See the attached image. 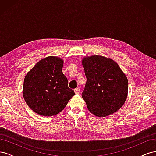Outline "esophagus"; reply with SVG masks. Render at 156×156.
Here are the masks:
<instances>
[{
	"label": "esophagus",
	"instance_id": "1",
	"mask_svg": "<svg viewBox=\"0 0 156 156\" xmlns=\"http://www.w3.org/2000/svg\"><path fill=\"white\" fill-rule=\"evenodd\" d=\"M74 92H75V93L76 94H78L80 92V88H75V89L74 90Z\"/></svg>",
	"mask_w": 156,
	"mask_h": 156
}]
</instances>
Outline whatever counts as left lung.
Here are the masks:
<instances>
[{
  "mask_svg": "<svg viewBox=\"0 0 156 156\" xmlns=\"http://www.w3.org/2000/svg\"><path fill=\"white\" fill-rule=\"evenodd\" d=\"M82 64L87 77L82 98L89 111L105 117L119 110L127 96L128 80L119 64L100 55L85 56Z\"/></svg>",
  "mask_w": 156,
  "mask_h": 156,
  "instance_id": "8db88e82",
  "label": "left lung"
}]
</instances>
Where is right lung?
Masks as SVG:
<instances>
[{
    "mask_svg": "<svg viewBox=\"0 0 156 156\" xmlns=\"http://www.w3.org/2000/svg\"><path fill=\"white\" fill-rule=\"evenodd\" d=\"M64 60L50 56L37 62L26 75L23 95L30 109L37 115L58 114L75 95L62 73Z\"/></svg>",
    "mask_w": 156,
    "mask_h": 156,
    "instance_id": "right-lung-1",
    "label": "right lung"
}]
</instances>
